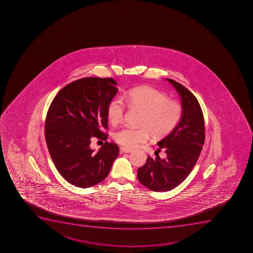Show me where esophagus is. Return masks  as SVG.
I'll return each mask as SVG.
<instances>
[{
    "label": "esophagus",
    "mask_w": 253,
    "mask_h": 253,
    "mask_svg": "<svg viewBox=\"0 0 253 253\" xmlns=\"http://www.w3.org/2000/svg\"><path fill=\"white\" fill-rule=\"evenodd\" d=\"M120 151H121L122 153H129L133 151V149H131V148H125V147H120Z\"/></svg>",
    "instance_id": "34e87169"
}]
</instances>
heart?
<instances>
[{
    "instance_id": "obj_1",
    "label": "heart",
    "mask_w": 253,
    "mask_h": 253,
    "mask_svg": "<svg viewBox=\"0 0 253 253\" xmlns=\"http://www.w3.org/2000/svg\"><path fill=\"white\" fill-rule=\"evenodd\" d=\"M127 103L129 106L143 111L140 128L125 127L115 132L114 138L125 148H135L148 140L150 133L156 138L168 134L180 122L183 109L180 103L168 99V95L149 86L134 88L122 98L110 100L107 107L108 120L116 125L124 119Z\"/></svg>"
}]
</instances>
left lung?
Listing matches in <instances>:
<instances>
[{"label":"left lung","instance_id":"1","mask_svg":"<svg viewBox=\"0 0 253 253\" xmlns=\"http://www.w3.org/2000/svg\"><path fill=\"white\" fill-rule=\"evenodd\" d=\"M166 80L180 96L182 116L175 128L158 143L167 158L148 157L138 170L141 184L158 192L172 190L185 180L200 157L205 138L204 115L196 97L177 82Z\"/></svg>","mask_w":253,"mask_h":253}]
</instances>
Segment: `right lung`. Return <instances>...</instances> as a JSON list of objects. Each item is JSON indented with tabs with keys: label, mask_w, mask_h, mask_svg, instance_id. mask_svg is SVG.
<instances>
[{
	"label": "right lung",
	"mask_w": 253,
	"mask_h": 253,
	"mask_svg": "<svg viewBox=\"0 0 253 253\" xmlns=\"http://www.w3.org/2000/svg\"><path fill=\"white\" fill-rule=\"evenodd\" d=\"M113 78H85L57 94L45 120L48 152L58 172L72 185L89 188L102 181L119 156V147L105 142L97 153L90 138L107 139V107L116 95Z\"/></svg>",
	"instance_id": "add662e5"
}]
</instances>
